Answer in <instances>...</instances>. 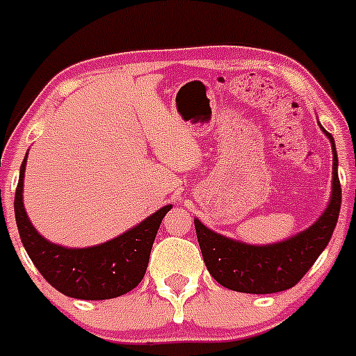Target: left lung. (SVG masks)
Segmentation results:
<instances>
[{
	"label": "left lung",
	"mask_w": 356,
	"mask_h": 356,
	"mask_svg": "<svg viewBox=\"0 0 356 356\" xmlns=\"http://www.w3.org/2000/svg\"><path fill=\"white\" fill-rule=\"evenodd\" d=\"M332 145V191L327 208L315 224L286 241L254 246L225 238L195 218L196 236L204 265L224 288L239 293L268 294L296 286L310 270L331 239L341 208L337 153L332 136L321 125Z\"/></svg>",
	"instance_id": "1"
}]
</instances>
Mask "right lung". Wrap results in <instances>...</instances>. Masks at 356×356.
<instances>
[{"instance_id":"add662e5","label":"right lung","mask_w":356,"mask_h":356,"mask_svg":"<svg viewBox=\"0 0 356 356\" xmlns=\"http://www.w3.org/2000/svg\"><path fill=\"white\" fill-rule=\"evenodd\" d=\"M25 163L27 155L15 191V220L25 251L42 277L60 293L77 300H110L134 289L145 277L158 227L172 204L103 245L60 246L42 238L29 220L22 201Z\"/></svg>"}]
</instances>
